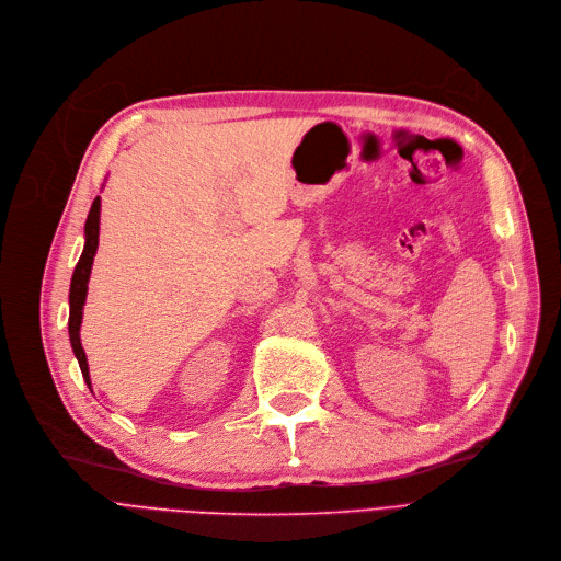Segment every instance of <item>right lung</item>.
I'll list each match as a JSON object with an SVG mask.
<instances>
[{
  "instance_id": "add662e5",
  "label": "right lung",
  "mask_w": 561,
  "mask_h": 561,
  "mask_svg": "<svg viewBox=\"0 0 561 561\" xmlns=\"http://www.w3.org/2000/svg\"><path fill=\"white\" fill-rule=\"evenodd\" d=\"M100 196L93 201L91 211L87 217V226H84V251L79 255V262L72 272V280H70V295H68V304H70V317H68V335H70V346L72 354L79 363V369H82V377L87 381V386L91 388V375H89V363H87V354L82 346V337H79V329H82V317H84V304H87V295H89V278H91V266H93V257L98 253V237H100Z\"/></svg>"
}]
</instances>
